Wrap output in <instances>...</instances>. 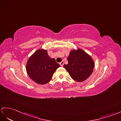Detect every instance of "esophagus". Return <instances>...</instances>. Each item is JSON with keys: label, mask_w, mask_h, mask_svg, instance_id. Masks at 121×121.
Masks as SVG:
<instances>
[{"label": "esophagus", "mask_w": 121, "mask_h": 121, "mask_svg": "<svg viewBox=\"0 0 121 121\" xmlns=\"http://www.w3.org/2000/svg\"><path fill=\"white\" fill-rule=\"evenodd\" d=\"M64 61L63 60H62L61 61L60 63V65L61 66V67H63V65H64Z\"/></svg>", "instance_id": "34e87169"}]
</instances>
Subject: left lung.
<instances>
[{"label":"left lung","instance_id":"obj_1","mask_svg":"<svg viewBox=\"0 0 121 121\" xmlns=\"http://www.w3.org/2000/svg\"><path fill=\"white\" fill-rule=\"evenodd\" d=\"M68 61V64L64 67L74 80L82 82L92 74L95 63L92 57L82 49L78 48L70 51Z\"/></svg>","mask_w":121,"mask_h":121}]
</instances>
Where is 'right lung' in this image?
Segmentation results:
<instances>
[{
    "instance_id": "add662e5",
    "label": "right lung",
    "mask_w": 121,
    "mask_h": 121,
    "mask_svg": "<svg viewBox=\"0 0 121 121\" xmlns=\"http://www.w3.org/2000/svg\"><path fill=\"white\" fill-rule=\"evenodd\" d=\"M60 67L54 58H51L46 50L39 49L29 57L26 70L32 80L38 84L44 85L50 81L52 75Z\"/></svg>"
}]
</instances>
